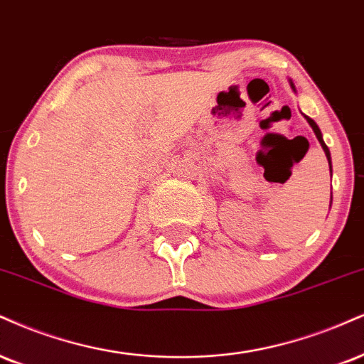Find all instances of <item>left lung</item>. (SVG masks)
Masks as SVG:
<instances>
[{"label": "left lung", "mask_w": 364, "mask_h": 364, "mask_svg": "<svg viewBox=\"0 0 364 364\" xmlns=\"http://www.w3.org/2000/svg\"><path fill=\"white\" fill-rule=\"evenodd\" d=\"M290 86H291V90L295 91L296 93V90H295V85H293L291 82V80H290ZM301 115H304V113H301ZM305 117V120L309 122V125L312 127V130H314V134H315V137H317V140L318 142H321V146H322V149H323V152H326V157H327V161H329V169H331V178H332V163H331V151H329V147L326 146V142H323V139H322V132H321V129H318V125L315 124V122L312 120V118L310 117H307V115H304ZM331 203H332V193H331Z\"/></svg>", "instance_id": "8db88e82"}]
</instances>
